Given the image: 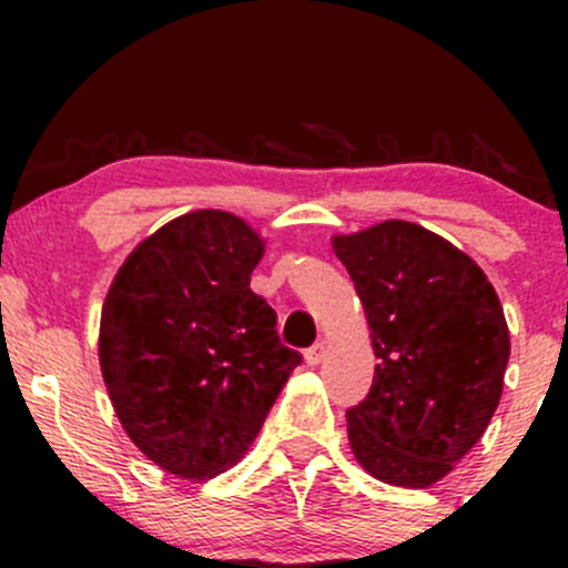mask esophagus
<instances>
[{"instance_id": "esophagus-1", "label": "esophagus", "mask_w": 568, "mask_h": 568, "mask_svg": "<svg viewBox=\"0 0 568 568\" xmlns=\"http://www.w3.org/2000/svg\"><path fill=\"white\" fill-rule=\"evenodd\" d=\"M323 357H325V342H317L315 347H310L304 352V361H306V366H321L323 363Z\"/></svg>"}]
</instances>
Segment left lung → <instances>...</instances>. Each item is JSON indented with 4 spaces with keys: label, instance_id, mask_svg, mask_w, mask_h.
I'll return each instance as SVG.
<instances>
[{
    "label": "left lung",
    "instance_id": "1",
    "mask_svg": "<svg viewBox=\"0 0 568 568\" xmlns=\"http://www.w3.org/2000/svg\"><path fill=\"white\" fill-rule=\"evenodd\" d=\"M361 296L374 384L347 410L349 448L376 480L427 488L484 438L510 331L486 272L440 234L389 219L331 237Z\"/></svg>",
    "mask_w": 568,
    "mask_h": 568
}]
</instances>
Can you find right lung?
Masks as SVG:
<instances>
[{
    "instance_id": "add662e5",
    "label": "right lung",
    "mask_w": 568,
    "mask_h": 568,
    "mask_svg": "<svg viewBox=\"0 0 568 568\" xmlns=\"http://www.w3.org/2000/svg\"><path fill=\"white\" fill-rule=\"evenodd\" d=\"M264 247L234 213H184L130 251L103 298L109 400L135 448L175 478L237 465L302 363L251 291Z\"/></svg>"
}]
</instances>
